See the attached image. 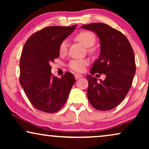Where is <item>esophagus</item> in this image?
<instances>
[{
    "mask_svg": "<svg viewBox=\"0 0 149 149\" xmlns=\"http://www.w3.org/2000/svg\"><path fill=\"white\" fill-rule=\"evenodd\" d=\"M74 77H75V79H79L81 78V77H83V75L79 74H76L74 75Z\"/></svg>",
    "mask_w": 149,
    "mask_h": 149,
    "instance_id": "1",
    "label": "esophagus"
}]
</instances>
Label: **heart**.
I'll list each match as a JSON object with an SVG mask.
<instances>
[{"label": "heart", "instance_id": "1", "mask_svg": "<svg viewBox=\"0 0 149 149\" xmlns=\"http://www.w3.org/2000/svg\"><path fill=\"white\" fill-rule=\"evenodd\" d=\"M74 39L85 47H90L95 43L96 37L95 34L90 30H82L78 32L74 36ZM68 50V42L66 40H62L59 46V54L60 56H64ZM92 51V49H90ZM89 60L87 59H75L71 60L68 66L72 70L76 72H83L85 68L88 66Z\"/></svg>", "mask_w": 149, "mask_h": 149}]
</instances>
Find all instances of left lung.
<instances>
[{
    "label": "left lung",
    "instance_id": "1",
    "mask_svg": "<svg viewBox=\"0 0 149 149\" xmlns=\"http://www.w3.org/2000/svg\"><path fill=\"white\" fill-rule=\"evenodd\" d=\"M81 28L95 32L100 41V54L90 73L106 75L100 82L92 75H87V97L96 110H111L123 100L131 88L136 72L133 49L122 32L107 24L92 23Z\"/></svg>",
    "mask_w": 149,
    "mask_h": 149
}]
</instances>
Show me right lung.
<instances>
[{
	"label": "right lung",
	"instance_id": "1",
	"mask_svg": "<svg viewBox=\"0 0 149 149\" xmlns=\"http://www.w3.org/2000/svg\"><path fill=\"white\" fill-rule=\"evenodd\" d=\"M76 27H45L32 34L24 45L19 62V82L30 103L39 111L54 113L60 110L75 83L70 72L61 78L54 77L50 64L60 56L61 42Z\"/></svg>",
	"mask_w": 149,
	"mask_h": 149
}]
</instances>
